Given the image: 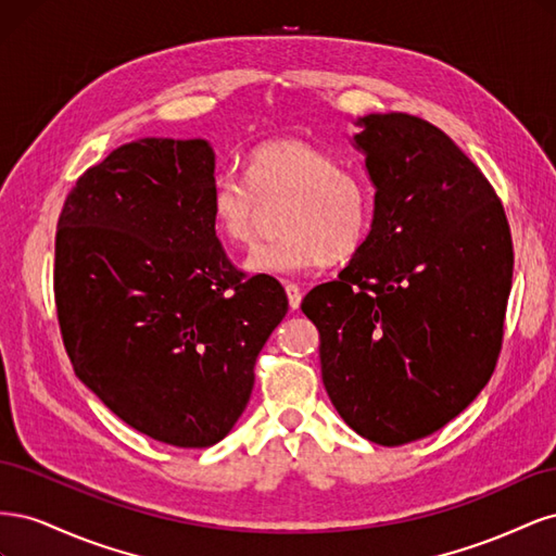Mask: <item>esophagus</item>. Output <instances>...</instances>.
I'll return each mask as SVG.
<instances>
[{
    "label": "esophagus",
    "instance_id": "obj_1",
    "mask_svg": "<svg viewBox=\"0 0 556 556\" xmlns=\"http://www.w3.org/2000/svg\"><path fill=\"white\" fill-rule=\"evenodd\" d=\"M285 292H288L290 308H292V311H299V306H301V296H304V292H301L299 285L288 282V285H285Z\"/></svg>",
    "mask_w": 556,
    "mask_h": 556
}]
</instances>
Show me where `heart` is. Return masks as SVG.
Listing matches in <instances>:
<instances>
[{
	"mask_svg": "<svg viewBox=\"0 0 556 556\" xmlns=\"http://www.w3.org/2000/svg\"><path fill=\"white\" fill-rule=\"evenodd\" d=\"M280 211L285 237L260 245L245 266L266 276H296L343 262L364 248L376 217V190L362 174L341 169L327 150L301 139L257 146L245 178L220 174L211 188V225L229 245L255 241L264 206Z\"/></svg>",
	"mask_w": 556,
	"mask_h": 556,
	"instance_id": "heart-1",
	"label": "heart"
}]
</instances>
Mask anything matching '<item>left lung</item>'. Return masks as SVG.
Segmentation results:
<instances>
[{
    "instance_id": "obj_1",
    "label": "left lung",
    "mask_w": 556,
    "mask_h": 556,
    "mask_svg": "<svg viewBox=\"0 0 556 556\" xmlns=\"http://www.w3.org/2000/svg\"><path fill=\"white\" fill-rule=\"evenodd\" d=\"M376 188L371 237L301 311L333 408L364 439L443 429L490 382L513 285L501 201L445 131L408 113L357 121Z\"/></svg>"
}]
</instances>
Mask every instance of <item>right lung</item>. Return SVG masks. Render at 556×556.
Returning <instances> with one entry per match:
<instances>
[{"instance_id":"1","label":"right lung","mask_w":556,"mask_h":556,"mask_svg":"<svg viewBox=\"0 0 556 556\" xmlns=\"http://www.w3.org/2000/svg\"><path fill=\"white\" fill-rule=\"evenodd\" d=\"M204 139H139L76 180L55 233V306L76 376L117 417L208 447L245 410L255 362L288 313L271 276L245 278L211 225Z\"/></svg>"}]
</instances>
